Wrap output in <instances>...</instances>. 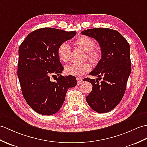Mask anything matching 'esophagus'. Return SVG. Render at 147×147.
Here are the masks:
<instances>
[{"mask_svg":"<svg viewBox=\"0 0 147 147\" xmlns=\"http://www.w3.org/2000/svg\"><path fill=\"white\" fill-rule=\"evenodd\" d=\"M76 80H77L78 84H80L82 82H83V78H77Z\"/></svg>","mask_w":147,"mask_h":147,"instance_id":"1","label":"esophagus"}]
</instances>
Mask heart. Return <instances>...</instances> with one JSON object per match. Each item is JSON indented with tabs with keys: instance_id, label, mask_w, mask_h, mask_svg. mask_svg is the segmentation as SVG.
<instances>
[{
	"instance_id": "obj_1",
	"label": "heart",
	"mask_w": 147,
	"mask_h": 147,
	"mask_svg": "<svg viewBox=\"0 0 147 147\" xmlns=\"http://www.w3.org/2000/svg\"><path fill=\"white\" fill-rule=\"evenodd\" d=\"M75 44L86 53V57L91 63H98L101 59V53L98 49H94L95 42L90 37L82 36L78 37L74 42ZM71 49L69 44L66 42L61 43L57 48V56L61 61L67 63L70 60ZM91 69L90 64L83 63H71L67 64L64 67V72L67 75L80 76L89 72Z\"/></svg>"
}]
</instances>
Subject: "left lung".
I'll use <instances>...</instances> for the list:
<instances>
[{"instance_id":"1","label":"left lung","mask_w":147,"mask_h":147,"mask_svg":"<svg viewBox=\"0 0 147 147\" xmlns=\"http://www.w3.org/2000/svg\"><path fill=\"white\" fill-rule=\"evenodd\" d=\"M81 34L96 39L101 47V59L90 75L103 80L100 83L87 78L83 81L93 86L86 98L88 104L94 111L105 113L114 109L123 97L131 71L130 47L120 32L111 29H90Z\"/></svg>"}]
</instances>
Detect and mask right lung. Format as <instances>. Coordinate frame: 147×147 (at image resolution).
Segmentation results:
<instances>
[{
  "label": "right lung",
  "mask_w": 147,
  "mask_h": 147,
  "mask_svg": "<svg viewBox=\"0 0 147 147\" xmlns=\"http://www.w3.org/2000/svg\"><path fill=\"white\" fill-rule=\"evenodd\" d=\"M76 34V31L44 27L29 34L19 46L18 76L23 96L40 115L55 114L69 88L76 85L74 76L61 74L64 67L57 56L60 44ZM55 76L56 82L50 80Z\"/></svg>",
  "instance_id": "1"
}]
</instances>
